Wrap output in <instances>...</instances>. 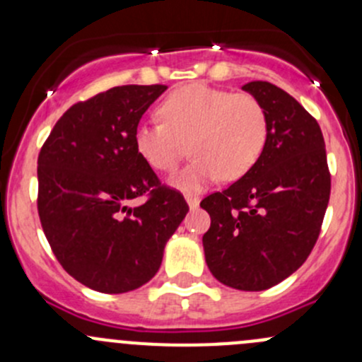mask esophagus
<instances>
[{"label": "esophagus", "instance_id": "1", "mask_svg": "<svg viewBox=\"0 0 362 362\" xmlns=\"http://www.w3.org/2000/svg\"><path fill=\"white\" fill-rule=\"evenodd\" d=\"M185 202H187L189 208H191V210H196V208L199 206V198H198V196L187 194V196H185Z\"/></svg>", "mask_w": 362, "mask_h": 362}]
</instances>
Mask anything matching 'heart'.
Here are the masks:
<instances>
[{"label":"heart","instance_id":"obj_1","mask_svg":"<svg viewBox=\"0 0 362 362\" xmlns=\"http://www.w3.org/2000/svg\"><path fill=\"white\" fill-rule=\"evenodd\" d=\"M163 124L134 129L138 156L158 171L177 170L189 144L194 159L170 180L184 192H198L217 178L236 180L255 166L268 140L264 105L247 93L189 83L158 108Z\"/></svg>","mask_w":362,"mask_h":362}]
</instances>
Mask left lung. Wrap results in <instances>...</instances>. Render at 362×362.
I'll return each instance as SVG.
<instances>
[{
	"label": "left lung",
	"mask_w": 362,
	"mask_h": 362,
	"mask_svg": "<svg viewBox=\"0 0 362 362\" xmlns=\"http://www.w3.org/2000/svg\"><path fill=\"white\" fill-rule=\"evenodd\" d=\"M242 89L264 105L268 140L249 173L202 202L211 218L203 249L218 282L264 291L293 275L312 252L331 175L319 124L291 94L261 80Z\"/></svg>",
	"instance_id": "left-lung-1"
}]
</instances>
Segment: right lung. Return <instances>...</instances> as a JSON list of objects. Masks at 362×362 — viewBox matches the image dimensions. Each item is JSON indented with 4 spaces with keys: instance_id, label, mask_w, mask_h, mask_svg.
I'll use <instances>...</instances> for the list:
<instances>
[{
    "instance_id": "add662e5",
    "label": "right lung",
    "mask_w": 362,
    "mask_h": 362,
    "mask_svg": "<svg viewBox=\"0 0 362 362\" xmlns=\"http://www.w3.org/2000/svg\"><path fill=\"white\" fill-rule=\"evenodd\" d=\"M166 86H122L73 105L38 156V214L64 269L98 293H129L158 273L189 211L134 148V129ZM145 192L140 207L129 202Z\"/></svg>"
}]
</instances>
